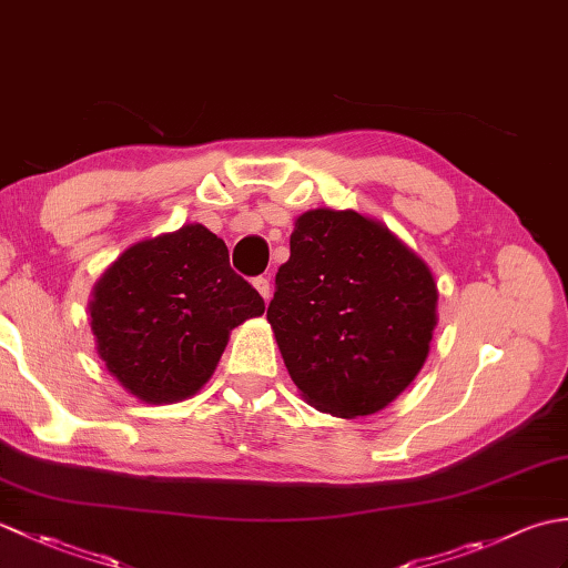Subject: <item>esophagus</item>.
Masks as SVG:
<instances>
[{
    "label": "esophagus",
    "mask_w": 568,
    "mask_h": 568,
    "mask_svg": "<svg viewBox=\"0 0 568 568\" xmlns=\"http://www.w3.org/2000/svg\"><path fill=\"white\" fill-rule=\"evenodd\" d=\"M253 287H256V291H258V295L265 300V303H268V300H271V281H268V277H256V281H253Z\"/></svg>",
    "instance_id": "esophagus-1"
}]
</instances>
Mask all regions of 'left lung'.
<instances>
[{"instance_id":"1","label":"left lung","mask_w":568,"mask_h":568,"mask_svg":"<svg viewBox=\"0 0 568 568\" xmlns=\"http://www.w3.org/2000/svg\"><path fill=\"white\" fill-rule=\"evenodd\" d=\"M275 285L265 317L300 395L320 413H378L425 366L437 281L383 222L354 210L300 214Z\"/></svg>"}]
</instances>
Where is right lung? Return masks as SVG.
I'll use <instances>...</instances> for the list:
<instances>
[{
  "label": "right lung",
  "instance_id": "right-lung-1",
  "mask_svg": "<svg viewBox=\"0 0 568 568\" xmlns=\"http://www.w3.org/2000/svg\"><path fill=\"white\" fill-rule=\"evenodd\" d=\"M263 310L224 241L185 224L131 244L94 283L88 315L110 376L141 403L171 405L212 378L229 334Z\"/></svg>",
  "mask_w": 568,
  "mask_h": 568
}]
</instances>
